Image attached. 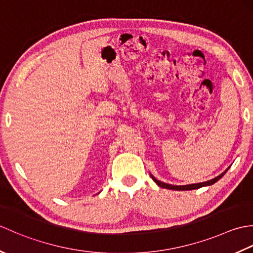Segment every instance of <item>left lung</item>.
Masks as SVG:
<instances>
[{
    "instance_id": "8db88e82",
    "label": "left lung",
    "mask_w": 253,
    "mask_h": 253,
    "mask_svg": "<svg viewBox=\"0 0 253 253\" xmlns=\"http://www.w3.org/2000/svg\"><path fill=\"white\" fill-rule=\"evenodd\" d=\"M229 169V168H228ZM228 169L224 171V173H222L219 176L215 177V178H213L211 180H208V181H204V182H200V184H191V185H185V186H174V185H169V184H165V182H162L158 180L155 177H152V179L157 182V184L162 187V188H166V189H171V190H192V189H198V188H201V187H204V186H210V185H213L214 182H216L218 179H221L222 177L225 175V173L228 170Z\"/></svg>"
}]
</instances>
